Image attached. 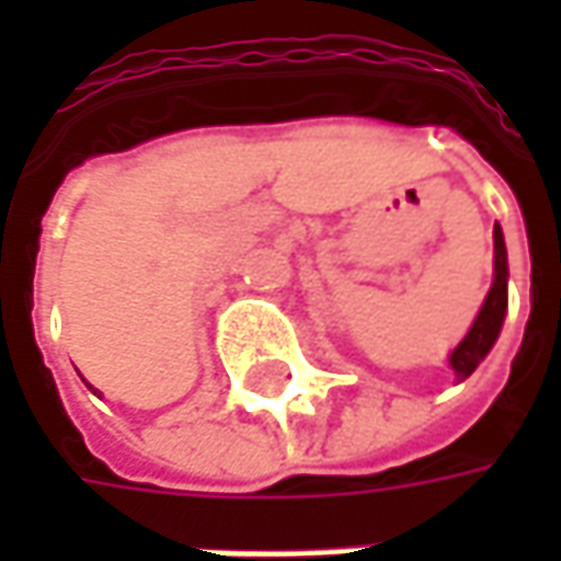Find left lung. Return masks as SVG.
<instances>
[{
    "label": "left lung",
    "mask_w": 561,
    "mask_h": 561,
    "mask_svg": "<svg viewBox=\"0 0 561 561\" xmlns=\"http://www.w3.org/2000/svg\"><path fill=\"white\" fill-rule=\"evenodd\" d=\"M507 312V249H505V233L495 225L493 228V285L483 297V306L478 309V318L471 321L469 333L462 336L454 352L447 354V366L454 369L457 381L466 378L481 366V360L490 354V348L502 333Z\"/></svg>",
    "instance_id": "left-lung-1"
}]
</instances>
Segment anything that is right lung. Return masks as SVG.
I'll return each mask as SVG.
<instances>
[{"label":"right lung","mask_w":561,"mask_h":561,"mask_svg":"<svg viewBox=\"0 0 561 561\" xmlns=\"http://www.w3.org/2000/svg\"><path fill=\"white\" fill-rule=\"evenodd\" d=\"M83 385H87V378H83ZM87 388H90V390H92V393H99V390L92 388V385H87Z\"/></svg>","instance_id":"obj_1"}]
</instances>
